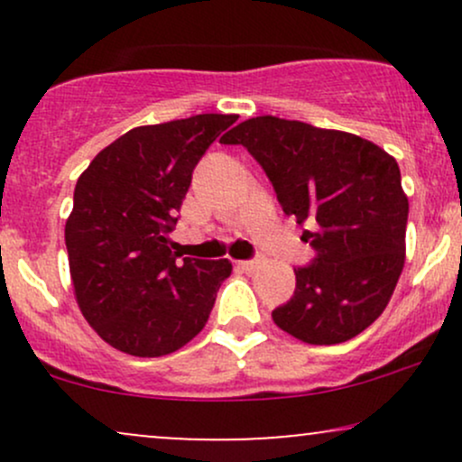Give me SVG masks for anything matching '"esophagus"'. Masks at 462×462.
Returning <instances> with one entry per match:
<instances>
[{
	"mask_svg": "<svg viewBox=\"0 0 462 462\" xmlns=\"http://www.w3.org/2000/svg\"><path fill=\"white\" fill-rule=\"evenodd\" d=\"M238 267H241L243 272H254V269L258 267V263L256 261H241L238 263Z\"/></svg>",
	"mask_w": 462,
	"mask_h": 462,
	"instance_id": "1",
	"label": "esophagus"
}]
</instances>
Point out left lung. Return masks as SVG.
Returning a JSON list of instances; mask_svg holds the SVG:
<instances>
[{
	"label": "left lung",
	"instance_id": "left-lung-1",
	"mask_svg": "<svg viewBox=\"0 0 462 462\" xmlns=\"http://www.w3.org/2000/svg\"><path fill=\"white\" fill-rule=\"evenodd\" d=\"M243 145L272 180L286 215L315 249L275 326L310 346L354 338L383 315L406 258L408 198L383 147L304 121L254 116L221 139Z\"/></svg>",
	"mask_w": 462,
	"mask_h": 462
}]
</instances>
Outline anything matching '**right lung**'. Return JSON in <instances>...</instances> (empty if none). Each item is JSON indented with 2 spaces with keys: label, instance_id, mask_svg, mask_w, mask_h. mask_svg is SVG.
I'll return each mask as SVG.
<instances>
[{
  "label": "right lung",
  "instance_id": "add662e5",
  "mask_svg": "<svg viewBox=\"0 0 462 462\" xmlns=\"http://www.w3.org/2000/svg\"><path fill=\"white\" fill-rule=\"evenodd\" d=\"M238 115L141 125L104 147L73 190L65 226L73 291L108 346L156 358L198 337L232 263L182 258L169 232L195 164Z\"/></svg>",
  "mask_w": 462,
  "mask_h": 462
}]
</instances>
